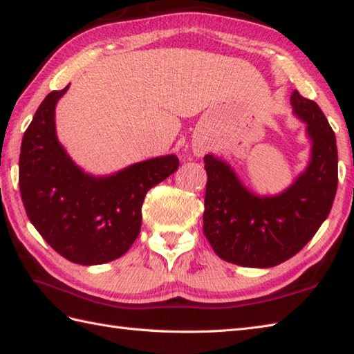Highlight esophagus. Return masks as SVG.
<instances>
[{
  "label": "esophagus",
  "instance_id": "esophagus-1",
  "mask_svg": "<svg viewBox=\"0 0 354 354\" xmlns=\"http://www.w3.org/2000/svg\"><path fill=\"white\" fill-rule=\"evenodd\" d=\"M194 153H196V155H202L204 152H202V149H194Z\"/></svg>",
  "mask_w": 354,
  "mask_h": 354
}]
</instances>
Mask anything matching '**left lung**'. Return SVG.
Returning <instances> with one entry per match:
<instances>
[{"label":"left lung","mask_w":354,"mask_h":354,"mask_svg":"<svg viewBox=\"0 0 354 354\" xmlns=\"http://www.w3.org/2000/svg\"><path fill=\"white\" fill-rule=\"evenodd\" d=\"M290 103L307 124L312 156L283 193L257 196L221 158L204 156L208 175L204 234L225 261L246 268L280 265L309 243L332 209L337 189L335 132L318 104L297 89Z\"/></svg>","instance_id":"1"}]
</instances>
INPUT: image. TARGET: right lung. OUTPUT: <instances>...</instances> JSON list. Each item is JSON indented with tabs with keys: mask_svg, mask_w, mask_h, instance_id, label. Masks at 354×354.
Here are the masks:
<instances>
[{
	"mask_svg": "<svg viewBox=\"0 0 354 354\" xmlns=\"http://www.w3.org/2000/svg\"><path fill=\"white\" fill-rule=\"evenodd\" d=\"M51 91L22 137L19 190L30 222L53 250L84 266L122 257L141 230L146 193L179 167L176 155L132 164L95 178L80 170L56 137Z\"/></svg>",
	"mask_w": 354,
	"mask_h": 354,
	"instance_id": "right-lung-1",
	"label": "right lung"
}]
</instances>
